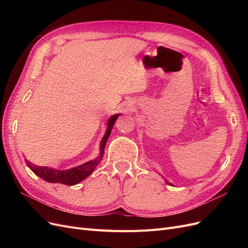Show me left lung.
Returning <instances> with one entry per match:
<instances>
[{
  "label": "left lung",
  "mask_w": 248,
  "mask_h": 248,
  "mask_svg": "<svg viewBox=\"0 0 248 248\" xmlns=\"http://www.w3.org/2000/svg\"><path fill=\"white\" fill-rule=\"evenodd\" d=\"M168 184H170V183H169V182H168ZM170 185H171V184H170Z\"/></svg>",
  "instance_id": "left-lung-1"
}]
</instances>
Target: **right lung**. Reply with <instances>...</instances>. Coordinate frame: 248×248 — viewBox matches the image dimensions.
I'll list each match as a JSON object with an SVG mask.
<instances>
[{"label": "right lung", "mask_w": 248, "mask_h": 248, "mask_svg": "<svg viewBox=\"0 0 248 248\" xmlns=\"http://www.w3.org/2000/svg\"><path fill=\"white\" fill-rule=\"evenodd\" d=\"M120 114L111 116L108 121V128L107 132L104 134V137L101 140L100 142V155L99 157H97L96 159L90 160L84 164H80L78 167H76L70 170H54L50 169L48 167H39V166H35V164H32L30 161H26L27 166L34 171V174L37 175L38 177L42 178L46 181L49 183H61L65 185H76L79 182H81L82 180L86 179L88 176L91 175V172L95 170V168L98 166L100 160L102 159L103 152H104V148H106L107 141L108 137L110 136V131L112 129V126L115 125L116 120Z\"/></svg>", "instance_id": "add662e5"}]
</instances>
